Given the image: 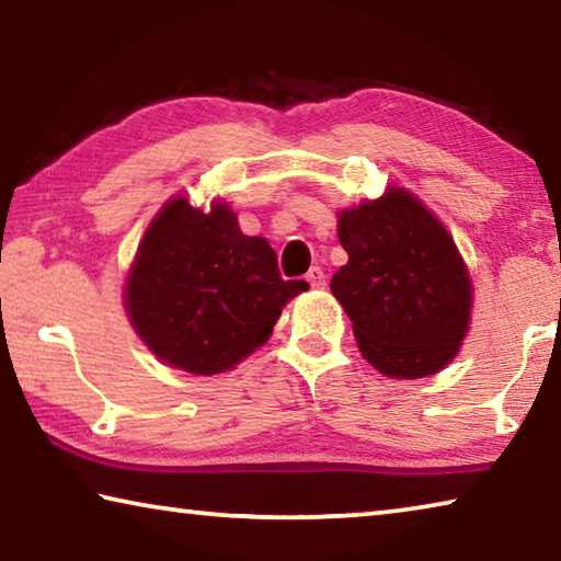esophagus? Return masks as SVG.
<instances>
[{"label": "esophagus", "mask_w": 561, "mask_h": 561, "mask_svg": "<svg viewBox=\"0 0 561 561\" xmlns=\"http://www.w3.org/2000/svg\"><path fill=\"white\" fill-rule=\"evenodd\" d=\"M307 282L311 284V289H324L327 287V274L321 272V267H311L307 272Z\"/></svg>", "instance_id": "34e87169"}]
</instances>
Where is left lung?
<instances>
[{
  "instance_id": "1",
  "label": "left lung",
  "mask_w": 561,
  "mask_h": 561,
  "mask_svg": "<svg viewBox=\"0 0 561 561\" xmlns=\"http://www.w3.org/2000/svg\"><path fill=\"white\" fill-rule=\"evenodd\" d=\"M348 262L331 294L354 321L360 354L383 376L423 378L458 356L472 282L443 222L405 187L339 213Z\"/></svg>"
}]
</instances>
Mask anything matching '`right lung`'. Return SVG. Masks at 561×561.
I'll return each mask as SVG.
<instances>
[{
  "label": "right lung",
  "instance_id": "1",
  "mask_svg": "<svg viewBox=\"0 0 561 561\" xmlns=\"http://www.w3.org/2000/svg\"><path fill=\"white\" fill-rule=\"evenodd\" d=\"M307 289L279 277L270 242L247 237L230 205L203 210L178 195L148 225L123 299L130 327L165 366L215 376L260 348Z\"/></svg>",
  "mask_w": 561,
  "mask_h": 561
}]
</instances>
